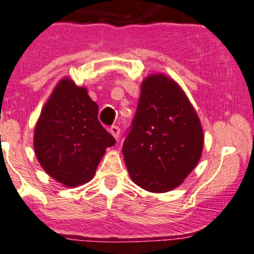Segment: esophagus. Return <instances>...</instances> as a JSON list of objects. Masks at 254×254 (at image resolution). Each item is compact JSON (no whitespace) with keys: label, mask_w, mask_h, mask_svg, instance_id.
<instances>
[{"label":"esophagus","mask_w":254,"mask_h":254,"mask_svg":"<svg viewBox=\"0 0 254 254\" xmlns=\"http://www.w3.org/2000/svg\"><path fill=\"white\" fill-rule=\"evenodd\" d=\"M110 132L112 133V136L115 137L116 139H118L119 135H121V129H119V127H117V125H112V127H110Z\"/></svg>","instance_id":"obj_1"}]
</instances>
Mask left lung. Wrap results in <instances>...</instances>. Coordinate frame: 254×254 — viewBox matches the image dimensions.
<instances>
[{
  "mask_svg": "<svg viewBox=\"0 0 254 254\" xmlns=\"http://www.w3.org/2000/svg\"><path fill=\"white\" fill-rule=\"evenodd\" d=\"M203 142L199 118L178 83L164 74L145 78L122 149L132 182L150 192L173 190L196 167Z\"/></svg>",
  "mask_w": 254,
  "mask_h": 254,
  "instance_id": "8db88e82",
  "label": "left lung"
}]
</instances>
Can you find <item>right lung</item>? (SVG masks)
I'll return each mask as SVG.
<instances>
[{"label":"right lung","instance_id":"right-lung-1","mask_svg":"<svg viewBox=\"0 0 254 254\" xmlns=\"http://www.w3.org/2000/svg\"><path fill=\"white\" fill-rule=\"evenodd\" d=\"M98 111L86 88L63 78L37 122L33 144L38 161L68 188L89 182L106 148L116 143L99 122Z\"/></svg>","mask_w":254,"mask_h":254}]
</instances>
